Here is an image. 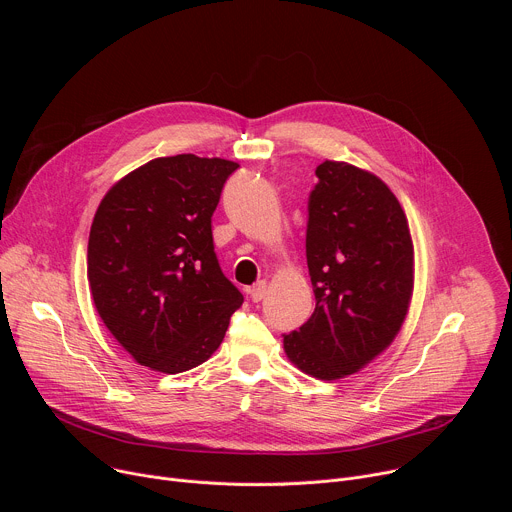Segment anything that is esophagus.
<instances>
[{"label":"esophagus","instance_id":"1","mask_svg":"<svg viewBox=\"0 0 512 512\" xmlns=\"http://www.w3.org/2000/svg\"><path fill=\"white\" fill-rule=\"evenodd\" d=\"M265 291H267V283L261 279V281H257L251 289H249V294H251V300L253 302H261L263 298H265Z\"/></svg>","mask_w":512,"mask_h":512}]
</instances>
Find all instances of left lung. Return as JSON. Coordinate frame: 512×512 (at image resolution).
I'll return each instance as SVG.
<instances>
[{
    "mask_svg": "<svg viewBox=\"0 0 512 512\" xmlns=\"http://www.w3.org/2000/svg\"><path fill=\"white\" fill-rule=\"evenodd\" d=\"M316 176L306 235L316 310L283 336V350L302 373L338 381L362 371L399 334L415 251L405 210L379 176L334 160Z\"/></svg>",
    "mask_w": 512,
    "mask_h": 512,
    "instance_id": "1",
    "label": "left lung"
}]
</instances>
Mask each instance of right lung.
I'll use <instances>...</instances> for the list:
<instances>
[{"instance_id": "obj_1", "label": "right lung", "mask_w": 512, "mask_h": 512, "mask_svg": "<svg viewBox=\"0 0 512 512\" xmlns=\"http://www.w3.org/2000/svg\"><path fill=\"white\" fill-rule=\"evenodd\" d=\"M239 168L223 158H156L103 196L87 277L99 318L143 367L176 375L221 346L241 291L223 275L212 212Z\"/></svg>"}]
</instances>
